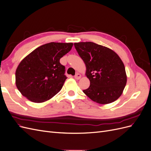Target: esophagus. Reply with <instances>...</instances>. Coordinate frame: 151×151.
<instances>
[{"label": "esophagus", "mask_w": 151, "mask_h": 151, "mask_svg": "<svg viewBox=\"0 0 151 151\" xmlns=\"http://www.w3.org/2000/svg\"><path fill=\"white\" fill-rule=\"evenodd\" d=\"M81 77V75L80 74H79V73H77V74L74 76V78L76 79H79Z\"/></svg>", "instance_id": "esophagus-1"}]
</instances>
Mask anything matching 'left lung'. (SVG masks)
Wrapping results in <instances>:
<instances>
[{
    "instance_id": "8db88e82",
    "label": "left lung",
    "mask_w": 151,
    "mask_h": 151,
    "mask_svg": "<svg viewBox=\"0 0 151 151\" xmlns=\"http://www.w3.org/2000/svg\"><path fill=\"white\" fill-rule=\"evenodd\" d=\"M74 47L85 63L86 75L90 81L84 93L99 104L116 101L127 84L125 68L119 56L112 50L93 42L75 43Z\"/></svg>"
}]
</instances>
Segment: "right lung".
Listing matches in <instances>:
<instances>
[{"label": "right lung", "instance_id": "right-lung-1", "mask_svg": "<svg viewBox=\"0 0 151 151\" xmlns=\"http://www.w3.org/2000/svg\"><path fill=\"white\" fill-rule=\"evenodd\" d=\"M72 46V43L51 42L27 55L16 71V84L20 93L35 103L46 101L57 94L67 79L60 59Z\"/></svg>", "mask_w": 151, "mask_h": 151}]
</instances>
